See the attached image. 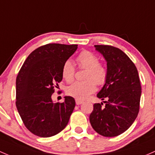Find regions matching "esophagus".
Instances as JSON below:
<instances>
[{"label": "esophagus", "mask_w": 155, "mask_h": 155, "mask_svg": "<svg viewBox=\"0 0 155 155\" xmlns=\"http://www.w3.org/2000/svg\"><path fill=\"white\" fill-rule=\"evenodd\" d=\"M75 101H76V104L77 105H80V104H81L84 103V101H81V100H78V99H76Z\"/></svg>", "instance_id": "esophagus-1"}]
</instances>
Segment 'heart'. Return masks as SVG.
<instances>
[{"label":"heart","instance_id":"obj_1","mask_svg":"<svg viewBox=\"0 0 155 155\" xmlns=\"http://www.w3.org/2000/svg\"><path fill=\"white\" fill-rule=\"evenodd\" d=\"M80 68L87 69L85 81H76L68 87L66 93L78 100H84L93 93L98 86L104 85L107 80V70L99 63L98 57L89 51H83L77 57ZM75 69L71 60H67L62 68V76L66 82H71L74 77Z\"/></svg>","mask_w":155,"mask_h":155}]
</instances>
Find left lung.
Masks as SVG:
<instances>
[{
	"label": "left lung",
	"instance_id": "left-lung-1",
	"mask_svg": "<svg viewBox=\"0 0 155 155\" xmlns=\"http://www.w3.org/2000/svg\"><path fill=\"white\" fill-rule=\"evenodd\" d=\"M107 61V82L97 97L103 103L94 104L89 116L92 128L104 137L122 134L131 126L140 110L141 85L134 63L119 48L95 45Z\"/></svg>",
	"mask_w": 155,
	"mask_h": 155
}]
</instances>
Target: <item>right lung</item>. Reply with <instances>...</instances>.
Wrapping results in <instances>:
<instances>
[{"instance_id":"add662e5","label":"right lung","mask_w":155,"mask_h":155,"mask_svg":"<svg viewBox=\"0 0 155 155\" xmlns=\"http://www.w3.org/2000/svg\"><path fill=\"white\" fill-rule=\"evenodd\" d=\"M77 48L78 45L57 43L41 46L28 56L17 75V110L25 127L36 136H54L69 121L74 98L66 96L63 103H54L51 95L63 80V64Z\"/></svg>"}]
</instances>
